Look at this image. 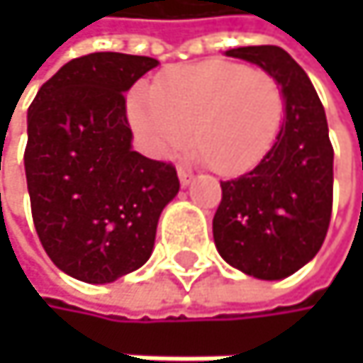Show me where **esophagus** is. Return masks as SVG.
<instances>
[{
	"label": "esophagus",
	"instance_id": "esophagus-1",
	"mask_svg": "<svg viewBox=\"0 0 363 363\" xmlns=\"http://www.w3.org/2000/svg\"><path fill=\"white\" fill-rule=\"evenodd\" d=\"M179 181H181L182 186H189L191 181H193V174H191V170H186V168H179Z\"/></svg>",
	"mask_w": 363,
	"mask_h": 363
}]
</instances>
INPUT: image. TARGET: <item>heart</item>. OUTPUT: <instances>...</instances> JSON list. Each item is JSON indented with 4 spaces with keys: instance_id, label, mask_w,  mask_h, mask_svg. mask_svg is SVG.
Listing matches in <instances>:
<instances>
[{
    "instance_id": "1",
    "label": "heart",
    "mask_w": 363,
    "mask_h": 363,
    "mask_svg": "<svg viewBox=\"0 0 363 363\" xmlns=\"http://www.w3.org/2000/svg\"><path fill=\"white\" fill-rule=\"evenodd\" d=\"M286 115L277 79L229 60H208L164 73L153 90L136 88L128 119L143 149L172 160L193 138V155L220 174L254 168L275 145Z\"/></svg>"
}]
</instances>
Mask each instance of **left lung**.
I'll use <instances>...</instances> for the list:
<instances>
[{
    "mask_svg": "<svg viewBox=\"0 0 363 363\" xmlns=\"http://www.w3.org/2000/svg\"><path fill=\"white\" fill-rule=\"evenodd\" d=\"M227 56L258 65L281 86L286 115L258 166L220 182L212 220L218 254L258 279H284L320 252L332 214L334 151L320 96L301 65L277 45H246Z\"/></svg>",
    "mask_w": 363,
    "mask_h": 363,
    "instance_id": "1",
    "label": "left lung"
}]
</instances>
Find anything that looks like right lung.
Segmentation results:
<instances>
[{"instance_id": "add662e5", "label": "right lung", "mask_w": 363, "mask_h": 363, "mask_svg": "<svg viewBox=\"0 0 363 363\" xmlns=\"http://www.w3.org/2000/svg\"><path fill=\"white\" fill-rule=\"evenodd\" d=\"M160 62L94 52L69 60L27 113L25 172L43 250L67 275L111 284L153 252L181 182L172 164L132 149L128 92Z\"/></svg>"}]
</instances>
